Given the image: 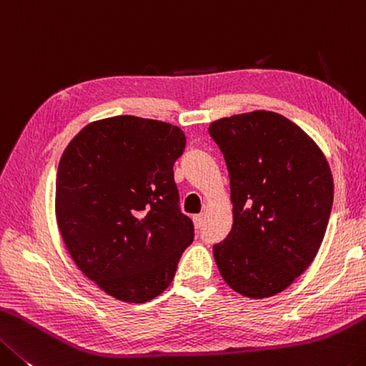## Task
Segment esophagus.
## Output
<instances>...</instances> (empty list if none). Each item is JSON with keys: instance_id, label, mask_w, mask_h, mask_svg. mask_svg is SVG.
Returning a JSON list of instances; mask_svg holds the SVG:
<instances>
[{"instance_id": "34e87169", "label": "esophagus", "mask_w": 366, "mask_h": 366, "mask_svg": "<svg viewBox=\"0 0 366 366\" xmlns=\"http://www.w3.org/2000/svg\"><path fill=\"white\" fill-rule=\"evenodd\" d=\"M193 222L196 229H201L202 224H204V214H196L193 215Z\"/></svg>"}]
</instances>
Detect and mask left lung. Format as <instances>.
I'll return each mask as SVG.
<instances>
[{
	"label": "left lung",
	"mask_w": 366,
	"mask_h": 366,
	"mask_svg": "<svg viewBox=\"0 0 366 366\" xmlns=\"http://www.w3.org/2000/svg\"><path fill=\"white\" fill-rule=\"evenodd\" d=\"M230 177L233 225L214 244L227 285L239 295L272 297L311 262L325 238L334 182L311 137L274 112L215 119L209 127Z\"/></svg>",
	"instance_id": "left-lung-1"
}]
</instances>
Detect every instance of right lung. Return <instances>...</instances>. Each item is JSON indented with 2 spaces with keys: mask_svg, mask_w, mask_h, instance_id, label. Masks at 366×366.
<instances>
[{
  "mask_svg": "<svg viewBox=\"0 0 366 366\" xmlns=\"http://www.w3.org/2000/svg\"><path fill=\"white\" fill-rule=\"evenodd\" d=\"M178 127L131 115L89 123L64 149L55 212L66 249L110 297L146 303L175 277L194 227L178 207Z\"/></svg>",
  "mask_w": 366,
  "mask_h": 366,
  "instance_id": "right-lung-1",
  "label": "right lung"
}]
</instances>
